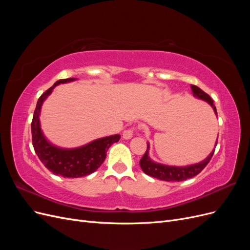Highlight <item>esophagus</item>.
Wrapping results in <instances>:
<instances>
[{
	"label": "esophagus",
	"mask_w": 250,
	"mask_h": 250,
	"mask_svg": "<svg viewBox=\"0 0 250 250\" xmlns=\"http://www.w3.org/2000/svg\"><path fill=\"white\" fill-rule=\"evenodd\" d=\"M133 137V129H126L123 131V139L125 140H129Z\"/></svg>",
	"instance_id": "34e87169"
}]
</instances>
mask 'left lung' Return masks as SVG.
<instances>
[{
  "label": "left lung",
  "mask_w": 250,
  "mask_h": 250,
  "mask_svg": "<svg viewBox=\"0 0 250 250\" xmlns=\"http://www.w3.org/2000/svg\"><path fill=\"white\" fill-rule=\"evenodd\" d=\"M191 88L193 92V96L195 98H197V99L208 102L211 106V108L214 109V112L217 116V109L215 107L213 100H211V98L208 94L204 93L203 90L200 89L198 86L191 85ZM217 142H218V138L215 144V148L217 146ZM149 149H150V145L149 143H147L146 152L142 157V160L140 161L141 168L144 171V173H146L147 175L157 179H161V180H165V181H183L188 178H192L196 176L209 163L210 158L213 156L214 151H215V149H213V151H211V152L208 155V157L204 158L203 161L199 163L178 167V166H168V165H164V164H160L152 161L149 156Z\"/></svg>",
  "instance_id": "1"
}]
</instances>
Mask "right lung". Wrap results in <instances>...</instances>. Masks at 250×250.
<instances>
[{
  "label": "right lung",
  "instance_id": "obj_1",
  "mask_svg": "<svg viewBox=\"0 0 250 250\" xmlns=\"http://www.w3.org/2000/svg\"><path fill=\"white\" fill-rule=\"evenodd\" d=\"M76 79H60L54 83V85L47 89L37 101L31 123L33 147L41 162L52 173L70 178L86 176L95 172L103 164L108 148L121 138L120 134H115L94 140L77 148H62L52 144L44 137L40 121L41 110L44 100L51 95L55 86Z\"/></svg>",
  "mask_w": 250,
  "mask_h": 250
}]
</instances>
